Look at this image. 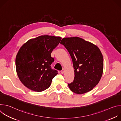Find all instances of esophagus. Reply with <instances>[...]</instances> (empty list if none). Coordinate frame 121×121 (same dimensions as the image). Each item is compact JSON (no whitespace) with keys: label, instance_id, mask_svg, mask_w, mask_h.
<instances>
[{"label":"esophagus","instance_id":"obj_1","mask_svg":"<svg viewBox=\"0 0 121 121\" xmlns=\"http://www.w3.org/2000/svg\"><path fill=\"white\" fill-rule=\"evenodd\" d=\"M64 72H65V69H63L61 71V73L62 74H63L64 73Z\"/></svg>","mask_w":121,"mask_h":121}]
</instances>
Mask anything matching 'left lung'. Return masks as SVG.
I'll return each instance as SVG.
<instances>
[{"instance_id": "1", "label": "left lung", "mask_w": 121, "mask_h": 121, "mask_svg": "<svg viewBox=\"0 0 121 121\" xmlns=\"http://www.w3.org/2000/svg\"><path fill=\"white\" fill-rule=\"evenodd\" d=\"M60 43L69 53L73 62L74 79L68 86L71 91L82 94L91 91L99 82L103 69V59L99 48L78 37L64 38Z\"/></svg>"}]
</instances>
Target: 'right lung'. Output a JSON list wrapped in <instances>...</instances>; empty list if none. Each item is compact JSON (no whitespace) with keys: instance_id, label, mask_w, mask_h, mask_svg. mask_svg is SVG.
<instances>
[{"instance_id":"add662e5","label":"right lung","mask_w":121,"mask_h":121,"mask_svg":"<svg viewBox=\"0 0 121 121\" xmlns=\"http://www.w3.org/2000/svg\"><path fill=\"white\" fill-rule=\"evenodd\" d=\"M61 38L42 35L31 39L20 49L16 57V68L19 78L27 88L42 91L48 88L57 71L51 68L54 58L53 50Z\"/></svg>"}]
</instances>
